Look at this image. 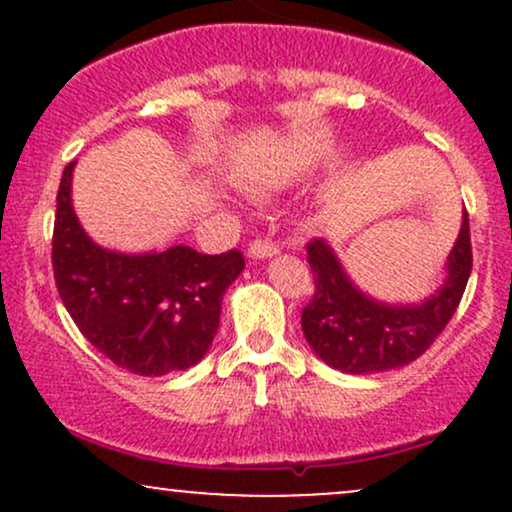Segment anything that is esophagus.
Returning <instances> with one entry per match:
<instances>
[{
    "label": "esophagus",
    "mask_w": 512,
    "mask_h": 512,
    "mask_svg": "<svg viewBox=\"0 0 512 512\" xmlns=\"http://www.w3.org/2000/svg\"><path fill=\"white\" fill-rule=\"evenodd\" d=\"M276 252H279V245H274L272 240H255L248 248L250 260H267V257H274Z\"/></svg>",
    "instance_id": "1"
}]
</instances>
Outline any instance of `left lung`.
Instances as JSON below:
<instances>
[{"instance_id": "1", "label": "left lung", "mask_w": 512, "mask_h": 512, "mask_svg": "<svg viewBox=\"0 0 512 512\" xmlns=\"http://www.w3.org/2000/svg\"><path fill=\"white\" fill-rule=\"evenodd\" d=\"M315 296L303 308L305 342L327 366L349 375L383 373L416 361L445 330L472 274L469 219L445 260V279L419 303H385L368 296L346 274L327 240L308 245Z\"/></svg>"}]
</instances>
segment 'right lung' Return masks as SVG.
<instances>
[{"label": "right lung", "instance_id": "add662e5", "mask_svg": "<svg viewBox=\"0 0 512 512\" xmlns=\"http://www.w3.org/2000/svg\"><path fill=\"white\" fill-rule=\"evenodd\" d=\"M74 166L62 173L52 236V269L67 313L115 366L144 378L195 366L214 342L223 293L245 269L243 255H202L190 245L103 248L74 211Z\"/></svg>", "mask_w": 512, "mask_h": 512}]
</instances>
